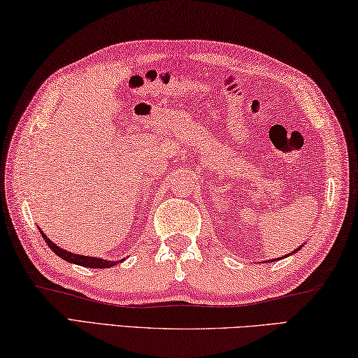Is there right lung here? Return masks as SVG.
Wrapping results in <instances>:
<instances>
[{
    "label": "right lung",
    "instance_id": "1",
    "mask_svg": "<svg viewBox=\"0 0 358 358\" xmlns=\"http://www.w3.org/2000/svg\"><path fill=\"white\" fill-rule=\"evenodd\" d=\"M41 234L43 237V241L47 242V245L53 250V252L62 258L64 261L72 262V264H78V266H83V267H94V268H106V267H111L115 266L116 262H111V261H105V259H100V258H91V256H83V255H73L71 252H66V250L59 248L58 245H55V243L48 239V237L42 233Z\"/></svg>",
    "mask_w": 358,
    "mask_h": 358
}]
</instances>
